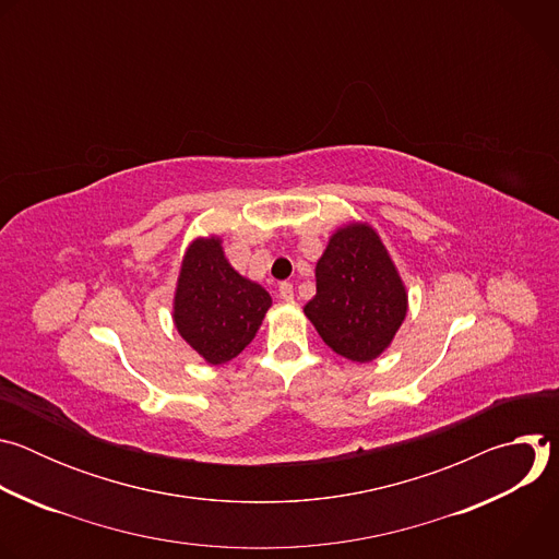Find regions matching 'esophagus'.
<instances>
[{"label":"esophagus","instance_id":"1","mask_svg":"<svg viewBox=\"0 0 559 559\" xmlns=\"http://www.w3.org/2000/svg\"><path fill=\"white\" fill-rule=\"evenodd\" d=\"M278 296H281L283 300H292V298H294V285H292V283H281V285H278Z\"/></svg>","mask_w":559,"mask_h":559}]
</instances>
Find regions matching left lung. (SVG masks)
<instances>
[{
    "label": "left lung",
    "mask_w": 559,
    "mask_h": 559,
    "mask_svg": "<svg viewBox=\"0 0 559 559\" xmlns=\"http://www.w3.org/2000/svg\"><path fill=\"white\" fill-rule=\"evenodd\" d=\"M328 347L352 362L378 358L407 316V289L378 231L338 227L316 263V296L302 307Z\"/></svg>",
    "instance_id": "8db88e82"
}]
</instances>
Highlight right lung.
<instances>
[{
  "mask_svg": "<svg viewBox=\"0 0 559 559\" xmlns=\"http://www.w3.org/2000/svg\"><path fill=\"white\" fill-rule=\"evenodd\" d=\"M270 307L272 296L227 263L218 236L194 238L181 263L173 318L205 362L223 365L241 354Z\"/></svg>",
  "mask_w": 559,
  "mask_h": 559,
  "instance_id": "obj_1",
  "label": "right lung"
}]
</instances>
